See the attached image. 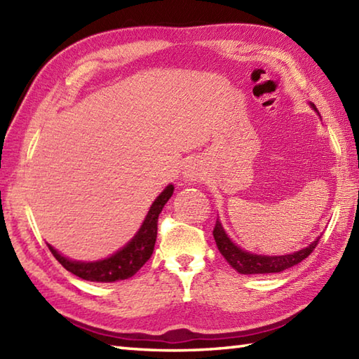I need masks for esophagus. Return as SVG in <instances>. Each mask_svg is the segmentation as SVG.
Instances as JSON below:
<instances>
[{
	"label": "esophagus",
	"mask_w": 359,
	"mask_h": 359,
	"mask_svg": "<svg viewBox=\"0 0 359 359\" xmlns=\"http://www.w3.org/2000/svg\"><path fill=\"white\" fill-rule=\"evenodd\" d=\"M185 177L188 180H191V182H197V180L202 179V172L197 170L196 166H189V168H187V171H185Z\"/></svg>",
	"instance_id": "esophagus-1"
}]
</instances>
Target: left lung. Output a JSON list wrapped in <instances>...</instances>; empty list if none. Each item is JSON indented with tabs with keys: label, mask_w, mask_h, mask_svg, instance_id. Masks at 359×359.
Here are the masks:
<instances>
[{
	"label": "left lung",
	"mask_w": 359,
	"mask_h": 359,
	"mask_svg": "<svg viewBox=\"0 0 359 359\" xmlns=\"http://www.w3.org/2000/svg\"><path fill=\"white\" fill-rule=\"evenodd\" d=\"M212 236L217 243V248L222 256L226 259V262L230 264L234 270H238L242 274H264V273H279L284 271L290 266L302 262L311 251L316 248L319 243V238L311 242L307 248H302L296 251L293 255L285 256H257L247 253V251L236 247L234 243L228 239L225 234L222 225L216 220V225L212 228Z\"/></svg>",
	"instance_id": "left-lung-1"
}]
</instances>
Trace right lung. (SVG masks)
<instances>
[{
    "instance_id": "right-lung-1",
    "label": "right lung",
    "mask_w": 359,
    "mask_h": 359,
    "mask_svg": "<svg viewBox=\"0 0 359 359\" xmlns=\"http://www.w3.org/2000/svg\"><path fill=\"white\" fill-rule=\"evenodd\" d=\"M172 191V185L165 188V191L151 205L148 216L144 219L139 233L135 234V238L129 242L125 248L117 251L114 256L98 262L85 264L69 261V259L58 255L57 250H53L50 245H48L50 253L67 271H71L75 276H79L81 279L93 282H116L131 278L133 274H135L144 264H147V261L152 255L157 238L158 215L162 212L165 203L170 201Z\"/></svg>"
}]
</instances>
